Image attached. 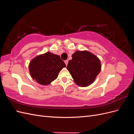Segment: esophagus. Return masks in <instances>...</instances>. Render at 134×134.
Here are the masks:
<instances>
[{"mask_svg":"<svg viewBox=\"0 0 134 134\" xmlns=\"http://www.w3.org/2000/svg\"><path fill=\"white\" fill-rule=\"evenodd\" d=\"M64 62H65V63L66 65H67L68 64V60H65V61H64Z\"/></svg>","mask_w":134,"mask_h":134,"instance_id":"obj_1","label":"esophagus"}]
</instances>
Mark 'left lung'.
Listing matches in <instances>:
<instances>
[{
  "instance_id": "8db88e82",
  "label": "left lung",
  "mask_w": 134,
  "mask_h": 134,
  "mask_svg": "<svg viewBox=\"0 0 134 134\" xmlns=\"http://www.w3.org/2000/svg\"><path fill=\"white\" fill-rule=\"evenodd\" d=\"M66 69L77 85L87 87L100 72L101 65L99 59L91 52L77 51L72 54Z\"/></svg>"
}]
</instances>
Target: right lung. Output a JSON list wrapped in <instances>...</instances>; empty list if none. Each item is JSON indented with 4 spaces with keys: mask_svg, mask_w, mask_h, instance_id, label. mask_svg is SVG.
I'll return each instance as SVG.
<instances>
[{
    "mask_svg": "<svg viewBox=\"0 0 134 134\" xmlns=\"http://www.w3.org/2000/svg\"><path fill=\"white\" fill-rule=\"evenodd\" d=\"M66 66L59 55L47 52L37 56L30 63L32 78L41 85H47L55 80L60 71Z\"/></svg>",
    "mask_w": 134,
    "mask_h": 134,
    "instance_id": "right-lung-1",
    "label": "right lung"
}]
</instances>
